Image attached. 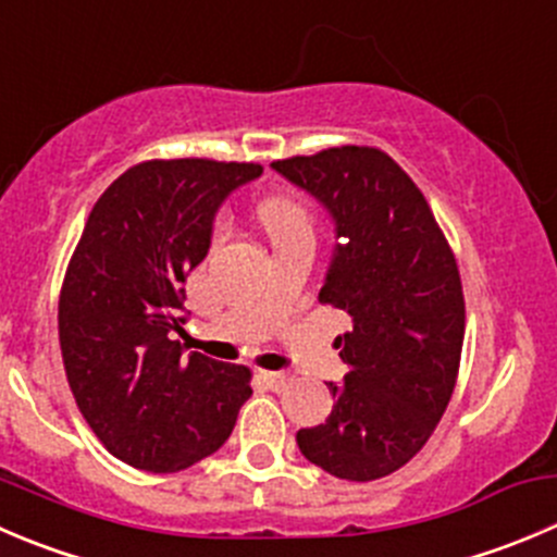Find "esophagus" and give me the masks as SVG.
Returning a JSON list of instances; mask_svg holds the SVG:
<instances>
[{"mask_svg":"<svg viewBox=\"0 0 557 557\" xmlns=\"http://www.w3.org/2000/svg\"><path fill=\"white\" fill-rule=\"evenodd\" d=\"M258 375H261V381H267L272 388H280L288 383V372H274V370H258Z\"/></svg>","mask_w":557,"mask_h":557,"instance_id":"1","label":"esophagus"}]
</instances>
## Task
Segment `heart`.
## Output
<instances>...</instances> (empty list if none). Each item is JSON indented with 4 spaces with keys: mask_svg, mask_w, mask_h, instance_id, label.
<instances>
[{
    "mask_svg": "<svg viewBox=\"0 0 557 557\" xmlns=\"http://www.w3.org/2000/svg\"><path fill=\"white\" fill-rule=\"evenodd\" d=\"M258 218H261L263 228L269 231L272 242L296 239V236H312L315 234V218H312V209L307 207L301 198L288 196V193H274V196H267L261 203H258ZM225 231H228V223L223 218L214 223L212 228V242H223Z\"/></svg>",
    "mask_w": 557,
    "mask_h": 557,
    "instance_id": "b5f03b06",
    "label": "heart"
}]
</instances>
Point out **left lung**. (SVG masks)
Instances as JSON below:
<instances>
[{
    "label": "left lung",
    "mask_w": 557,
    "mask_h": 557,
    "mask_svg": "<svg viewBox=\"0 0 557 557\" xmlns=\"http://www.w3.org/2000/svg\"><path fill=\"white\" fill-rule=\"evenodd\" d=\"M272 169L334 218L339 242L318 301L350 318L332 413L296 444L345 482L383 479L422 451L455 392L466 337L457 258L424 193L383 149L329 147Z\"/></svg>",
    "instance_id": "obj_1"
}]
</instances>
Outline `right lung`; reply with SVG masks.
<instances>
[{
	"instance_id": "1",
	"label": "right lung",
	"mask_w": 557,
	"mask_h": 557,
	"mask_svg": "<svg viewBox=\"0 0 557 557\" xmlns=\"http://www.w3.org/2000/svg\"><path fill=\"white\" fill-rule=\"evenodd\" d=\"M258 163L144 160L97 198L59 290L75 405L116 460L176 473L228 441L252 372L185 354V280L207 258L223 198Z\"/></svg>"
}]
</instances>
